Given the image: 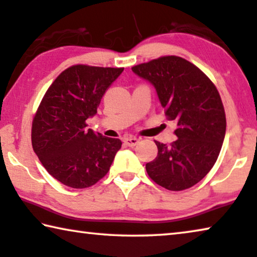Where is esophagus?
Instances as JSON below:
<instances>
[{"label": "esophagus", "mask_w": 257, "mask_h": 257, "mask_svg": "<svg viewBox=\"0 0 257 257\" xmlns=\"http://www.w3.org/2000/svg\"><path fill=\"white\" fill-rule=\"evenodd\" d=\"M125 145H127L128 147H134V146H137L139 144V139L138 138H134V137H127L124 139Z\"/></svg>", "instance_id": "obj_1"}]
</instances>
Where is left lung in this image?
<instances>
[{
	"label": "left lung",
	"mask_w": 257,
	"mask_h": 257,
	"mask_svg": "<svg viewBox=\"0 0 257 257\" xmlns=\"http://www.w3.org/2000/svg\"><path fill=\"white\" fill-rule=\"evenodd\" d=\"M132 71L155 87L169 120L177 123L176 141H155L156 159L148 176L169 191H183L202 180L216 163L226 131L224 106L216 86L197 66L178 56H163Z\"/></svg>",
	"instance_id": "1"
}]
</instances>
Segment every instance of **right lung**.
<instances>
[{
  "label": "right lung",
  "instance_id": "obj_1",
  "mask_svg": "<svg viewBox=\"0 0 257 257\" xmlns=\"http://www.w3.org/2000/svg\"><path fill=\"white\" fill-rule=\"evenodd\" d=\"M124 68L73 65L43 96L32 123V146L43 167L65 186H93L108 173L119 139L87 128L102 96Z\"/></svg>",
  "mask_w": 257,
  "mask_h": 257
}]
</instances>
